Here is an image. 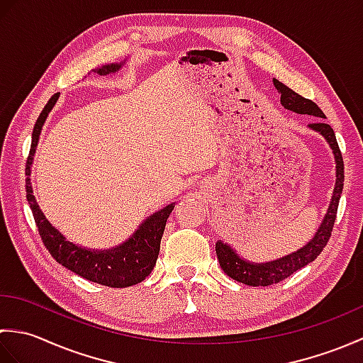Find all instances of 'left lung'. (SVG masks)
Instances as JSON below:
<instances>
[{
    "label": "left lung",
    "mask_w": 363,
    "mask_h": 363,
    "mask_svg": "<svg viewBox=\"0 0 363 363\" xmlns=\"http://www.w3.org/2000/svg\"><path fill=\"white\" fill-rule=\"evenodd\" d=\"M273 84L277 89V91L281 94V104L287 111L303 113V115H312V117H317V118H326L320 107L313 101H311V99L298 95L296 91L289 89L281 81L273 79ZM309 128L317 130V133H320L326 138L329 146L333 148L334 157H335L337 179H335L333 199H330L329 209L325 215V218H323V223L320 225L317 234L313 235V238L309 243L304 245L303 248L298 250L296 252H291L282 259L267 262V264H254V262L243 260L233 248H230L229 245L218 240L217 245H215V251H217L220 267L223 268V272H225L229 277H233V279L237 282L252 285V287H267V285L281 282L285 279V277L291 276L293 273L298 272V269H301L317 259L321 254L323 248H325L329 242V237H330V233H333L335 217H337L338 201H340L342 190H343V181H345L343 157H342L340 148H338L334 129L330 128L328 123L320 120V121L311 123Z\"/></svg>",
    "instance_id": "obj_1"
}]
</instances>
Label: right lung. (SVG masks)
I'll list each match as a JSON object with an SVG mask.
<instances>
[{
    "label": "right lung",
    "mask_w": 363,
    "mask_h": 363,
    "mask_svg": "<svg viewBox=\"0 0 363 363\" xmlns=\"http://www.w3.org/2000/svg\"><path fill=\"white\" fill-rule=\"evenodd\" d=\"M121 65L123 62L103 65L101 68H96V73L109 74L111 72L113 73L120 70ZM57 98L59 94L52 95L50 101L43 107L42 113L38 115L33 130V143H30V151L26 162V199L30 211H33L38 234H40L42 242L46 246V250L50 251L51 256L60 265L68 268L76 274H79L84 279L113 289L130 287V285L142 282L152 272L154 265H156L165 223L169 213L174 209V204H168L164 209L152 213L151 217L146 218L138 226L133 237H129L125 243L115 246L112 250H87L67 240L62 233H59L46 220L35 201V196L33 195V186H30L29 179L30 165H33L34 152L37 148L38 137H40L42 126L54 104H56Z\"/></svg>",
    "instance_id": "add662e5"
}]
</instances>
